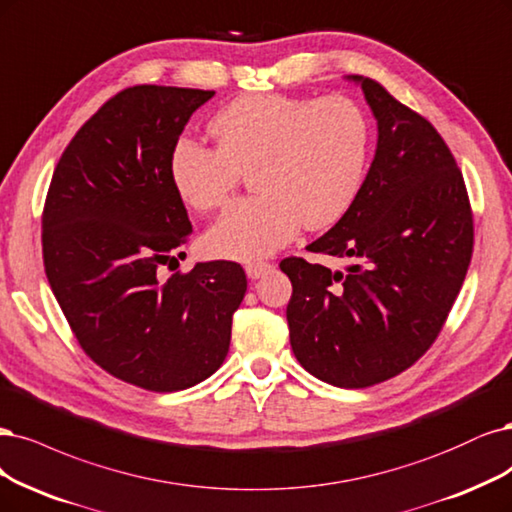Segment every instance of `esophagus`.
I'll return each mask as SVG.
<instances>
[{
	"instance_id": "esophagus-1",
	"label": "esophagus",
	"mask_w": 512,
	"mask_h": 512,
	"mask_svg": "<svg viewBox=\"0 0 512 512\" xmlns=\"http://www.w3.org/2000/svg\"><path fill=\"white\" fill-rule=\"evenodd\" d=\"M269 271H273L271 262H250L245 264V273H248L250 279H260L262 275H267Z\"/></svg>"
}]
</instances>
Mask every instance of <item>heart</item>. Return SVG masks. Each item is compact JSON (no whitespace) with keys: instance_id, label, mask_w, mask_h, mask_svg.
Here are the masks:
<instances>
[{"instance_id":"1","label":"heart","mask_w":512,"mask_h":512,"mask_svg":"<svg viewBox=\"0 0 512 512\" xmlns=\"http://www.w3.org/2000/svg\"><path fill=\"white\" fill-rule=\"evenodd\" d=\"M209 133L216 148L182 137L171 150L169 178L178 197L197 211L218 209L243 171L256 190L209 228V254L271 256L303 224L309 231L337 224L358 197L370 131L360 105L347 97L245 95L211 118Z\"/></svg>"}]
</instances>
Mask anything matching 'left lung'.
<instances>
[{
	"mask_svg": "<svg viewBox=\"0 0 512 512\" xmlns=\"http://www.w3.org/2000/svg\"><path fill=\"white\" fill-rule=\"evenodd\" d=\"M377 150L356 201L309 252L349 258L330 271L284 258L296 360L330 385L368 387L426 354L464 284L474 228L462 171L430 122L362 76Z\"/></svg>",
	"mask_w": 512,
	"mask_h": 512,
	"instance_id": "obj_1",
	"label": "left lung"
}]
</instances>
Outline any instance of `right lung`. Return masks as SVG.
<instances>
[{"instance_id":"right-lung-1","label":"right lung","mask_w":512,"mask_h":512,"mask_svg":"<svg viewBox=\"0 0 512 512\" xmlns=\"http://www.w3.org/2000/svg\"><path fill=\"white\" fill-rule=\"evenodd\" d=\"M214 95L156 84L120 91L69 142L44 203V269L80 347L150 392L186 390L216 373L248 290L231 260L158 275L192 233L169 156Z\"/></svg>"}]
</instances>
